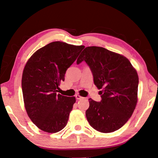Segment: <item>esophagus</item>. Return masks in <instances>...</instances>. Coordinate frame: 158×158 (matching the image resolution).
I'll return each mask as SVG.
<instances>
[{
  "mask_svg": "<svg viewBox=\"0 0 158 158\" xmlns=\"http://www.w3.org/2000/svg\"><path fill=\"white\" fill-rule=\"evenodd\" d=\"M76 99H78V100H81V99L84 98L82 97H81V96H80L79 94H76Z\"/></svg>",
  "mask_w": 158,
  "mask_h": 158,
  "instance_id": "obj_1",
  "label": "esophagus"
}]
</instances>
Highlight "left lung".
<instances>
[{
	"label": "left lung",
	"mask_w": 158,
	"mask_h": 158,
	"mask_svg": "<svg viewBox=\"0 0 158 158\" xmlns=\"http://www.w3.org/2000/svg\"><path fill=\"white\" fill-rule=\"evenodd\" d=\"M84 61L93 76L94 83L102 88L101 102L89 98L86 117L92 127L111 133L123 126L131 117L137 102L139 78L129 60L101 47H87L77 60Z\"/></svg>",
	"instance_id": "left-lung-1"
}]
</instances>
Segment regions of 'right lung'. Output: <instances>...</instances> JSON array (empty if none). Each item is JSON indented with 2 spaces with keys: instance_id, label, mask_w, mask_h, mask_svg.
<instances>
[{
  "instance_id": "1",
  "label": "right lung",
  "mask_w": 158,
  "mask_h": 158,
  "mask_svg": "<svg viewBox=\"0 0 158 158\" xmlns=\"http://www.w3.org/2000/svg\"><path fill=\"white\" fill-rule=\"evenodd\" d=\"M84 48L52 42L35 52L25 65L21 82L25 109L44 131L57 133L68 123L76 98L57 94V90L68 68Z\"/></svg>"
}]
</instances>
